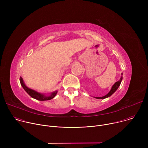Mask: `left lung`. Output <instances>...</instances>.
<instances>
[{
	"label": "left lung",
	"instance_id": "1",
	"mask_svg": "<svg viewBox=\"0 0 148 148\" xmlns=\"http://www.w3.org/2000/svg\"><path fill=\"white\" fill-rule=\"evenodd\" d=\"M122 80V77L121 76L120 79H119V81H116V82L114 84L113 86H112V88H111V90H110V91L106 95H105V96L102 97H95V98H97V99H104V98H108V97H110L111 95H112L117 90V89L118 88V87H119V86H120V84H121V83Z\"/></svg>",
	"mask_w": 148,
	"mask_h": 148
}]
</instances>
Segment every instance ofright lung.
Returning <instances> with one entry per match:
<instances>
[{"label": "right lung", "mask_w": 148, "mask_h": 148, "mask_svg": "<svg viewBox=\"0 0 148 148\" xmlns=\"http://www.w3.org/2000/svg\"><path fill=\"white\" fill-rule=\"evenodd\" d=\"M20 82L21 84V86H22V87L23 88V89L25 90V91L32 98L37 99L38 101H47V100H50L51 99H53L57 94V91H55L54 92H53L51 93V94L50 95H45L43 94H41L39 93L32 89H30L29 88H28L26 85L23 81V78H22V77H20Z\"/></svg>", "instance_id": "1"}]
</instances>
